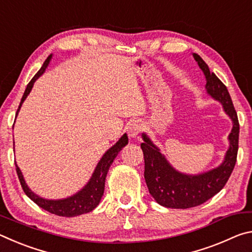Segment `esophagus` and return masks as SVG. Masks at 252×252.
<instances>
[{
    "mask_svg": "<svg viewBox=\"0 0 252 252\" xmlns=\"http://www.w3.org/2000/svg\"><path fill=\"white\" fill-rule=\"evenodd\" d=\"M142 129V125L139 121H132L130 122V125L127 126V134H129L130 138H135V136L139 135Z\"/></svg>",
    "mask_w": 252,
    "mask_h": 252,
    "instance_id": "esophagus-1",
    "label": "esophagus"
}]
</instances>
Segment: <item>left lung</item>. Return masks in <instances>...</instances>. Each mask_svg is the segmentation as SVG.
<instances>
[{"label":"left lung","mask_w":252,"mask_h":252,"mask_svg":"<svg viewBox=\"0 0 252 252\" xmlns=\"http://www.w3.org/2000/svg\"><path fill=\"white\" fill-rule=\"evenodd\" d=\"M193 58L206 75L208 93L213 99L221 102L225 113L231 118L233 126L229 134L230 148L222 164L218 168L199 176H187L176 171L161 155L159 149L143 133L144 142L141 143V149L144 157V179L150 194L158 203L167 208L188 209L206 202L224 187L237 161L239 121L227 87L213 72H210L200 55L193 53Z\"/></svg>","instance_id":"1"}]
</instances>
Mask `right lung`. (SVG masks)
Returning <instances> with one entry per match:
<instances>
[{
    "label": "right lung",
    "instance_id": "right-lung-1",
    "mask_svg": "<svg viewBox=\"0 0 252 252\" xmlns=\"http://www.w3.org/2000/svg\"><path fill=\"white\" fill-rule=\"evenodd\" d=\"M51 57L45 60V62L43 63L41 69L37 71V73L33 76V79L30 81L27 89H25L24 94L21 99L19 109L16 111V114L19 113L21 105H22L23 101L27 99V96L29 95V93L31 92L32 87L35 80L39 78L40 75L43 74V72L45 71L46 66H48ZM14 143V142H13ZM127 144V135L123 134L121 136V139L114 144V146L109 149L108 151L104 153V156L102 157V159L100 160L99 163H97L96 168L94 170V173L92 174V178L90 179V181L87 186H85L82 190L79 191L78 193H75L74 195H72L70 198L63 199V200H46L43 198H40L39 195H36L35 193H33L31 190L29 189V187L27 183H25L22 172H21L20 168L16 165V173H18L19 180L21 186H22V189L25 192V194L32 200L33 202H35L37 206L41 207L44 210L49 211L50 213H53V215H57L60 217H76L80 215H83V213H88L92 211L97 204H99L100 200L103 195L104 192V183H105V177L106 173H108L109 169L112 164V162L116 159V157L118 156V153L122 150L123 147H126Z\"/></svg>",
    "mask_w": 252,
    "mask_h": 252
}]
</instances>
